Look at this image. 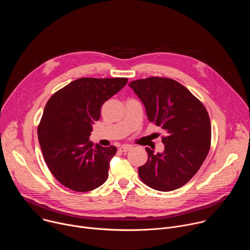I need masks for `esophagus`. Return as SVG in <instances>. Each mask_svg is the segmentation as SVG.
Instances as JSON below:
<instances>
[{"instance_id":"34e87169","label":"esophagus","mask_w":250,"mask_h":250,"mask_svg":"<svg viewBox=\"0 0 250 250\" xmlns=\"http://www.w3.org/2000/svg\"><path fill=\"white\" fill-rule=\"evenodd\" d=\"M131 148V146H127V145H125V146H121V150L123 151V152H126V151H128L129 149Z\"/></svg>"}]
</instances>
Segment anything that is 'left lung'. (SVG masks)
I'll list each match as a JSON object with an SVG mask.
<instances>
[{"mask_svg":"<svg viewBox=\"0 0 250 250\" xmlns=\"http://www.w3.org/2000/svg\"><path fill=\"white\" fill-rule=\"evenodd\" d=\"M128 86L146 106L149 122L161 127L163 152L149 147L147 162L138 168L140 179L163 192L190 181L206 159L210 146V121L204 104L180 83L150 77L131 81Z\"/></svg>","mask_w":250,"mask_h":250,"instance_id":"1","label":"left lung"}]
</instances>
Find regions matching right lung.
I'll list each match as a JSON object with an SVG mask.
<instances>
[{
    "label": "right lung",
    "mask_w": 250,
    "mask_h": 250,
    "mask_svg": "<svg viewBox=\"0 0 250 250\" xmlns=\"http://www.w3.org/2000/svg\"><path fill=\"white\" fill-rule=\"evenodd\" d=\"M127 78H81L57 91L46 103L38 129L44 160L56 180L76 192L103 185L117 147L93 146L89 139L103 104Z\"/></svg>",
    "instance_id": "1"
}]
</instances>
